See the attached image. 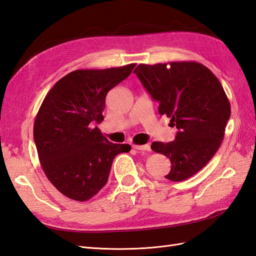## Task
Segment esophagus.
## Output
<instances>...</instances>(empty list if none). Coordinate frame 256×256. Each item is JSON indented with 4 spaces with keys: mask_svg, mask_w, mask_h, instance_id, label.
Returning <instances> with one entry per match:
<instances>
[{
    "mask_svg": "<svg viewBox=\"0 0 256 256\" xmlns=\"http://www.w3.org/2000/svg\"><path fill=\"white\" fill-rule=\"evenodd\" d=\"M132 148L136 150H144V152H150V146L148 144L145 145H138V144H132Z\"/></svg>",
    "mask_w": 256,
    "mask_h": 256,
    "instance_id": "1",
    "label": "esophagus"
}]
</instances>
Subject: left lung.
I'll return each mask as SVG.
<instances>
[{
	"instance_id": "obj_1",
	"label": "left lung",
	"mask_w": 256,
	"mask_h": 256,
	"mask_svg": "<svg viewBox=\"0 0 256 256\" xmlns=\"http://www.w3.org/2000/svg\"><path fill=\"white\" fill-rule=\"evenodd\" d=\"M159 104V114L176 126L175 140L152 142V150L166 156L172 182L187 180L202 170L221 145L230 106L220 81L196 62L145 65L134 72Z\"/></svg>"
}]
</instances>
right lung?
<instances>
[{
    "label": "right lung",
    "mask_w": 256,
    "mask_h": 256,
    "mask_svg": "<svg viewBox=\"0 0 256 256\" xmlns=\"http://www.w3.org/2000/svg\"><path fill=\"white\" fill-rule=\"evenodd\" d=\"M136 64L80 69L58 80L44 97L34 122V142L50 182L65 196L85 202L102 190L112 162L128 144H114L92 124L104 120L106 96Z\"/></svg>",
    "instance_id": "1"
}]
</instances>
